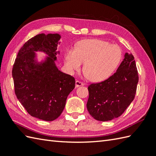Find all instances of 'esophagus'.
<instances>
[{"label": "esophagus", "instance_id": "obj_1", "mask_svg": "<svg viewBox=\"0 0 156 156\" xmlns=\"http://www.w3.org/2000/svg\"><path fill=\"white\" fill-rule=\"evenodd\" d=\"M83 85H84L83 82H82L79 80L76 81V87H81V86H83Z\"/></svg>", "mask_w": 156, "mask_h": 156}]
</instances>
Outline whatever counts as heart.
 <instances>
[{
  "label": "heart",
  "mask_w": 156,
  "mask_h": 156,
  "mask_svg": "<svg viewBox=\"0 0 156 156\" xmlns=\"http://www.w3.org/2000/svg\"><path fill=\"white\" fill-rule=\"evenodd\" d=\"M122 58L117 45L98 39L81 41L75 49H69L65 54V64L70 72L80 69L84 62L85 74L90 80L101 82L108 78L117 68Z\"/></svg>",
  "instance_id": "obj_1"
}]
</instances>
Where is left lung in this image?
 <instances>
[{
    "label": "left lung",
    "instance_id": "8db88e82",
    "mask_svg": "<svg viewBox=\"0 0 156 156\" xmlns=\"http://www.w3.org/2000/svg\"><path fill=\"white\" fill-rule=\"evenodd\" d=\"M138 81L133 55L126 53L117 72L107 80L88 86L89 113L100 121L119 117L133 101Z\"/></svg>",
    "mask_w": 156,
    "mask_h": 156
}]
</instances>
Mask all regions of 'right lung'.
<instances>
[{
    "instance_id": "add662e5",
    "label": "right lung",
    "mask_w": 156,
    "mask_h": 156,
    "mask_svg": "<svg viewBox=\"0 0 156 156\" xmlns=\"http://www.w3.org/2000/svg\"><path fill=\"white\" fill-rule=\"evenodd\" d=\"M60 37L58 34H41L29 39L19 51L12 70L16 98L31 116L46 121L62 114L75 87L74 78L55 64ZM38 51L49 56L40 64L34 59Z\"/></svg>"
}]
</instances>
